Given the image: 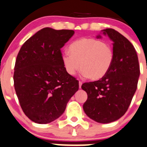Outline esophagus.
<instances>
[{
    "mask_svg": "<svg viewBox=\"0 0 147 147\" xmlns=\"http://www.w3.org/2000/svg\"><path fill=\"white\" fill-rule=\"evenodd\" d=\"M82 85V82L80 81V82H79V86H80V88H81Z\"/></svg>",
    "mask_w": 147,
    "mask_h": 147,
    "instance_id": "obj_1",
    "label": "esophagus"
}]
</instances>
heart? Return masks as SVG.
<instances>
[{
	"instance_id": "obj_1",
	"label": "heart",
	"mask_w": 147,
	"mask_h": 147,
	"mask_svg": "<svg viewBox=\"0 0 147 147\" xmlns=\"http://www.w3.org/2000/svg\"><path fill=\"white\" fill-rule=\"evenodd\" d=\"M68 53L63 55L66 70L70 75L80 68L83 77L92 80L102 78L109 72L114 59L112 47L102 40L81 38L69 47Z\"/></svg>"
}]
</instances>
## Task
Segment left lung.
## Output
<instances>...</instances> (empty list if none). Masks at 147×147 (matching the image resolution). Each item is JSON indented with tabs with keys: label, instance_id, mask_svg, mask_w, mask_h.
Returning <instances> with one entry per match:
<instances>
[{
	"label": "left lung",
	"instance_id": "left-lung-1",
	"mask_svg": "<svg viewBox=\"0 0 147 147\" xmlns=\"http://www.w3.org/2000/svg\"><path fill=\"white\" fill-rule=\"evenodd\" d=\"M113 41L114 59L109 72L98 81L85 82L88 95L83 109L98 123L117 121L128 110L138 87L140 70L137 52L126 38L112 28L103 30Z\"/></svg>",
	"mask_w": 147,
	"mask_h": 147
}]
</instances>
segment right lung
I'll return each mask as SVG.
<instances>
[{
  "instance_id": "1",
  "label": "right lung",
  "mask_w": 147,
  "mask_h": 147,
  "mask_svg": "<svg viewBox=\"0 0 147 147\" xmlns=\"http://www.w3.org/2000/svg\"><path fill=\"white\" fill-rule=\"evenodd\" d=\"M72 30L45 28L27 40L19 50L14 86L22 110L37 123L59 118L79 89V81L66 71L61 48Z\"/></svg>"
}]
</instances>
